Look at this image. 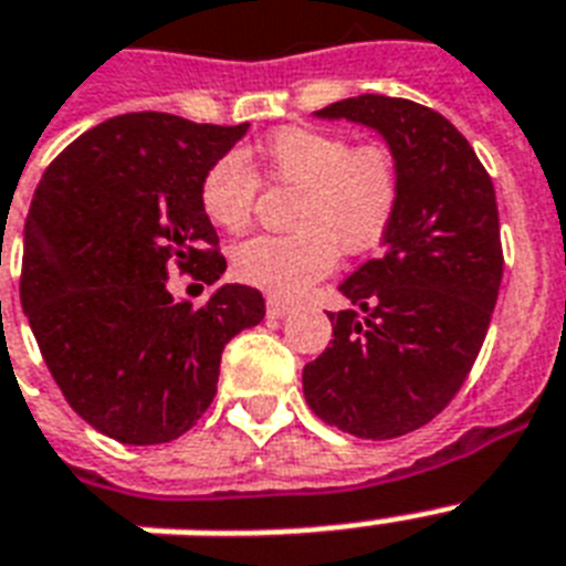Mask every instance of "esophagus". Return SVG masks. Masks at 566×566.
I'll return each instance as SVG.
<instances>
[{
  "instance_id": "1",
  "label": "esophagus",
  "mask_w": 566,
  "mask_h": 566,
  "mask_svg": "<svg viewBox=\"0 0 566 566\" xmlns=\"http://www.w3.org/2000/svg\"><path fill=\"white\" fill-rule=\"evenodd\" d=\"M291 305H287V302H279V300H270L266 302V317H273V319H282V317H287V314H291Z\"/></svg>"
}]
</instances>
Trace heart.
<instances>
[{
	"label": "heart",
	"mask_w": 566,
	"mask_h": 566,
	"mask_svg": "<svg viewBox=\"0 0 566 566\" xmlns=\"http://www.w3.org/2000/svg\"><path fill=\"white\" fill-rule=\"evenodd\" d=\"M261 161L270 176L302 190L293 208V234H261L231 252V275L273 300H296L332 273L337 247L364 255L381 243L399 208V167L387 146H353L344 135L284 126L266 135ZM258 176L238 153L205 170L199 205L211 226L247 229L255 208Z\"/></svg>",
	"instance_id": "heart-1"
}]
</instances>
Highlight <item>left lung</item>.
Listing matches in <instances>:
<instances>
[{
	"instance_id": "left-lung-1",
	"label": "left lung",
	"mask_w": 566,
	"mask_h": 566,
	"mask_svg": "<svg viewBox=\"0 0 566 566\" xmlns=\"http://www.w3.org/2000/svg\"><path fill=\"white\" fill-rule=\"evenodd\" d=\"M314 117L376 132L402 190L381 255L337 287L349 308L328 314L335 340L302 390L346 434L399 438L447 408L484 344L502 282L496 193L467 137L417 102L364 93Z\"/></svg>"
}]
</instances>
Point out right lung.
<instances>
[{"label": "right lung", "mask_w": 566, "mask_h": 566, "mask_svg": "<svg viewBox=\"0 0 566 566\" xmlns=\"http://www.w3.org/2000/svg\"><path fill=\"white\" fill-rule=\"evenodd\" d=\"M249 132L172 114L105 119L43 172L22 231V314L73 411L128 447L181 438L217 394L231 337L264 296L222 284L176 300L170 273H226L199 181Z\"/></svg>", "instance_id": "obj_1"}]
</instances>
